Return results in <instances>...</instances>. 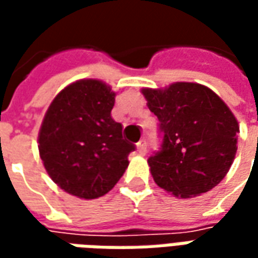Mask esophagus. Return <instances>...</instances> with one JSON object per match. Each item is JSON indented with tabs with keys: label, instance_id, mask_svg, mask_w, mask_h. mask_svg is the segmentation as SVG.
I'll return each instance as SVG.
<instances>
[{
	"label": "esophagus",
	"instance_id": "obj_1",
	"mask_svg": "<svg viewBox=\"0 0 258 258\" xmlns=\"http://www.w3.org/2000/svg\"><path fill=\"white\" fill-rule=\"evenodd\" d=\"M146 148H148L146 141H140V142L137 144V149H138V153H140V155H145Z\"/></svg>",
	"mask_w": 258,
	"mask_h": 258
}]
</instances>
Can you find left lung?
<instances>
[{
  "instance_id": "left-lung-1",
  "label": "left lung",
  "mask_w": 258,
  "mask_h": 258,
  "mask_svg": "<svg viewBox=\"0 0 258 258\" xmlns=\"http://www.w3.org/2000/svg\"><path fill=\"white\" fill-rule=\"evenodd\" d=\"M142 94L163 133L162 151L148 159L155 182L182 199L220 184L238 151V120L225 102L198 83L142 88Z\"/></svg>"
}]
</instances>
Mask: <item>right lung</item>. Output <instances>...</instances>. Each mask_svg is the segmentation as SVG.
Listing matches in <instances>:
<instances>
[{
    "instance_id": "right-lung-1",
    "label": "right lung",
    "mask_w": 258,
    "mask_h": 258,
    "mask_svg": "<svg viewBox=\"0 0 258 258\" xmlns=\"http://www.w3.org/2000/svg\"><path fill=\"white\" fill-rule=\"evenodd\" d=\"M114 96L101 80H79L53 98L42 120L38 151L44 167L59 188L80 199L112 189L135 149L112 118Z\"/></svg>"
}]
</instances>
